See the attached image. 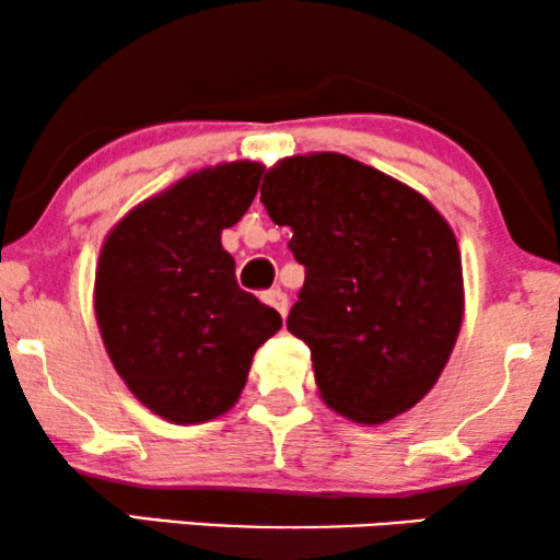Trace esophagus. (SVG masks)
Returning <instances> with one entry per match:
<instances>
[{
  "mask_svg": "<svg viewBox=\"0 0 560 560\" xmlns=\"http://www.w3.org/2000/svg\"><path fill=\"white\" fill-rule=\"evenodd\" d=\"M262 298H265V303H267V305H272V308L280 313V316H285V313H288V295L282 293L280 288L267 290V293H265Z\"/></svg>",
  "mask_w": 560,
  "mask_h": 560,
  "instance_id": "obj_1",
  "label": "esophagus"
}]
</instances>
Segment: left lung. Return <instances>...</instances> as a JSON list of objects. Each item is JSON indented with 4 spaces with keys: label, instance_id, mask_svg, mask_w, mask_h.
<instances>
[{
    "label": "left lung",
    "instance_id": "left-lung-1",
    "mask_svg": "<svg viewBox=\"0 0 560 560\" xmlns=\"http://www.w3.org/2000/svg\"><path fill=\"white\" fill-rule=\"evenodd\" d=\"M259 194L305 267L288 331L308 343L320 397L370 425L410 410L462 328L451 226L412 188L336 152L282 160Z\"/></svg>",
    "mask_w": 560,
    "mask_h": 560
}]
</instances>
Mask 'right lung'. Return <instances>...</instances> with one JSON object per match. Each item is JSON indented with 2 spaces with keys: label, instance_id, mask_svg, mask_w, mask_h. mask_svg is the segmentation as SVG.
Segmentation results:
<instances>
[{
  "label": "right lung",
  "instance_id": "right-lung-1",
  "mask_svg": "<svg viewBox=\"0 0 560 560\" xmlns=\"http://www.w3.org/2000/svg\"><path fill=\"white\" fill-rule=\"evenodd\" d=\"M262 167L198 171L119 221L96 270V320L119 377L160 418L203 423L240 397L280 313L240 288L221 229L255 201Z\"/></svg>",
  "mask_w": 560,
  "mask_h": 560
}]
</instances>
